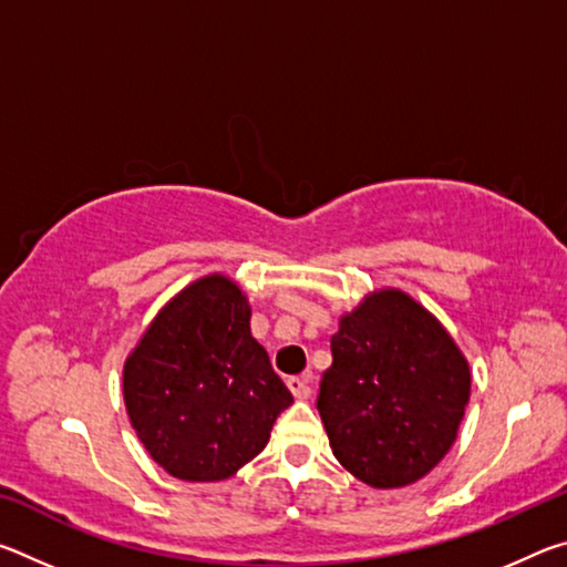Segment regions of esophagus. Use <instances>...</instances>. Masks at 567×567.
Masks as SVG:
<instances>
[{
	"instance_id": "34e87169",
	"label": "esophagus",
	"mask_w": 567,
	"mask_h": 567,
	"mask_svg": "<svg viewBox=\"0 0 567 567\" xmlns=\"http://www.w3.org/2000/svg\"><path fill=\"white\" fill-rule=\"evenodd\" d=\"M310 382H312V375H295V378L287 380V388H290L295 398L302 400V398H310V392H312Z\"/></svg>"
}]
</instances>
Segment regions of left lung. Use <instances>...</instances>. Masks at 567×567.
<instances>
[{"mask_svg": "<svg viewBox=\"0 0 567 567\" xmlns=\"http://www.w3.org/2000/svg\"><path fill=\"white\" fill-rule=\"evenodd\" d=\"M318 410L344 470L372 487H402L447 455L470 400V368L425 307L380 290L342 315L330 338Z\"/></svg>", "mask_w": 567, "mask_h": 567, "instance_id": "left-lung-1", "label": "left lung"}]
</instances>
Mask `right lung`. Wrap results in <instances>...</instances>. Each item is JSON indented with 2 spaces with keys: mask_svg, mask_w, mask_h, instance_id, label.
<instances>
[{
  "mask_svg": "<svg viewBox=\"0 0 567 567\" xmlns=\"http://www.w3.org/2000/svg\"><path fill=\"white\" fill-rule=\"evenodd\" d=\"M249 302L225 275L187 285L124 362L140 443L172 477L217 483L260 455L292 395L249 332Z\"/></svg>",
  "mask_w": 567,
  "mask_h": 567,
  "instance_id": "right-lung-1",
  "label": "right lung"
}]
</instances>
